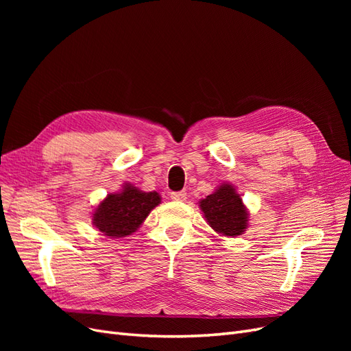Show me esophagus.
I'll return each instance as SVG.
<instances>
[{"label":"esophagus","instance_id":"obj_1","mask_svg":"<svg viewBox=\"0 0 351 351\" xmlns=\"http://www.w3.org/2000/svg\"><path fill=\"white\" fill-rule=\"evenodd\" d=\"M171 199L176 202H184L187 199V193L186 192H173Z\"/></svg>","mask_w":351,"mask_h":351}]
</instances>
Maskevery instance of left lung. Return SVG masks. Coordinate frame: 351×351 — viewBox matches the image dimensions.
<instances>
[{
  "mask_svg": "<svg viewBox=\"0 0 351 351\" xmlns=\"http://www.w3.org/2000/svg\"><path fill=\"white\" fill-rule=\"evenodd\" d=\"M199 208L208 226L219 236L239 237L249 227V209L231 183H221L215 192L199 200Z\"/></svg>",
  "mask_w": 351,
  "mask_h": 351,
  "instance_id": "8db88e82",
  "label": "left lung"
}]
</instances>
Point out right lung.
Returning <instances> with one entry per match:
<instances>
[{
  "mask_svg": "<svg viewBox=\"0 0 351 351\" xmlns=\"http://www.w3.org/2000/svg\"><path fill=\"white\" fill-rule=\"evenodd\" d=\"M161 204L158 192H143L132 183H123L108 193L92 212V226L110 239H121L137 231L151 210Z\"/></svg>",
  "mask_w": 351,
  "mask_h": 351,
  "instance_id": "obj_1",
  "label": "right lung"
}]
</instances>
